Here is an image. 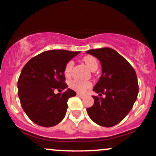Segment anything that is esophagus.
Segmentation results:
<instances>
[{
    "instance_id": "34e87169",
    "label": "esophagus",
    "mask_w": 156,
    "mask_h": 156,
    "mask_svg": "<svg viewBox=\"0 0 156 156\" xmlns=\"http://www.w3.org/2000/svg\"><path fill=\"white\" fill-rule=\"evenodd\" d=\"M76 95L78 96V97H80V98H83L84 97V94H80V93H77V94H76Z\"/></svg>"
}]
</instances>
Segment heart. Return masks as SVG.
Segmentation results:
<instances>
[{"mask_svg":"<svg viewBox=\"0 0 156 156\" xmlns=\"http://www.w3.org/2000/svg\"><path fill=\"white\" fill-rule=\"evenodd\" d=\"M83 61L84 63L86 64L91 71H94L98 67V62L96 59L94 57L91 55L85 56L83 58ZM73 66V61H69L65 65V70H64V73L66 76H69L71 73L72 68ZM70 86L71 89L75 90L76 91L80 93H83L89 89L91 86V83L89 81H81V80H73V81L70 82Z\"/></svg>","mask_w":156,"mask_h":156,"instance_id":"obj_1","label":"heart"}]
</instances>
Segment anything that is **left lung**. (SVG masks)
Returning a JSON list of instances; mask_svg holds the SVG:
<instances>
[{
  "label": "left lung",
  "mask_w": 156,
  "mask_h": 156,
  "mask_svg": "<svg viewBox=\"0 0 156 156\" xmlns=\"http://www.w3.org/2000/svg\"><path fill=\"white\" fill-rule=\"evenodd\" d=\"M86 53L101 62L102 74L93 91L105 98L92 96V107L86 109L96 124L112 127L119 123L131 111L138 94L136 72L125 58L110 48L90 49Z\"/></svg>",
  "instance_id": "obj_1"
}]
</instances>
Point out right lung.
<instances>
[{
	"instance_id": "right-lung-1",
	"label": "right lung",
	"mask_w": 156,
	"mask_h": 156,
	"mask_svg": "<svg viewBox=\"0 0 156 156\" xmlns=\"http://www.w3.org/2000/svg\"><path fill=\"white\" fill-rule=\"evenodd\" d=\"M80 52L62 49L45 51L24 66L18 80V94L22 109L35 124L56 126L66 115L67 100L76 94L65 83V65ZM67 89L62 94L54 91Z\"/></svg>"
}]
</instances>
